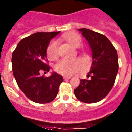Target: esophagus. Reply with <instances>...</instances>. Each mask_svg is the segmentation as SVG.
I'll use <instances>...</instances> for the list:
<instances>
[{"instance_id": "obj_1", "label": "esophagus", "mask_w": 132, "mask_h": 132, "mask_svg": "<svg viewBox=\"0 0 132 132\" xmlns=\"http://www.w3.org/2000/svg\"><path fill=\"white\" fill-rule=\"evenodd\" d=\"M70 78H71L70 76H64V80H69V79H70Z\"/></svg>"}]
</instances>
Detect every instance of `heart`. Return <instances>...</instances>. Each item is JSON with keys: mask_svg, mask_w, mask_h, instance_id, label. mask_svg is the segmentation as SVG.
<instances>
[{"mask_svg": "<svg viewBox=\"0 0 132 132\" xmlns=\"http://www.w3.org/2000/svg\"><path fill=\"white\" fill-rule=\"evenodd\" d=\"M63 38L70 44L74 47L80 46L82 40L77 33L74 32H68L63 35ZM47 56L50 60H55L58 58V49L56 42H52L47 48ZM82 62L80 59H62L55 66V70L63 76L72 75L82 68Z\"/></svg>", "mask_w": 132, "mask_h": 132, "instance_id": "obj_1", "label": "heart"}]
</instances>
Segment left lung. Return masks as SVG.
<instances>
[{
	"label": "left lung",
	"mask_w": 132,
	"mask_h": 132,
	"mask_svg": "<svg viewBox=\"0 0 132 132\" xmlns=\"http://www.w3.org/2000/svg\"><path fill=\"white\" fill-rule=\"evenodd\" d=\"M78 31L85 38L92 52V63L88 76L80 80L74 90L78 100L87 104L98 102L112 90L118 71V56L116 48L107 37L87 28Z\"/></svg>",
	"instance_id": "left-lung-1"
}]
</instances>
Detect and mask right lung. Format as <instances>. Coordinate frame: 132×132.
<instances>
[{
  "label": "right lung",
  "instance_id": "right-lung-1",
  "mask_svg": "<svg viewBox=\"0 0 132 132\" xmlns=\"http://www.w3.org/2000/svg\"><path fill=\"white\" fill-rule=\"evenodd\" d=\"M60 32H36L22 39L12 56V72L18 87L28 99L38 104L53 101L63 82L62 76L52 72L50 76H41L40 71L49 72L45 63L50 40Z\"/></svg>",
  "mask_w": 132,
  "mask_h": 132
}]
</instances>
